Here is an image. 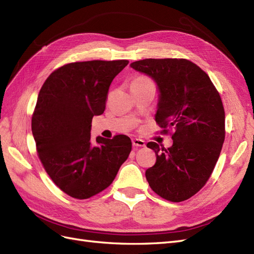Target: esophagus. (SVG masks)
<instances>
[{
  "label": "esophagus",
  "mask_w": 254,
  "mask_h": 254,
  "mask_svg": "<svg viewBox=\"0 0 254 254\" xmlns=\"http://www.w3.org/2000/svg\"><path fill=\"white\" fill-rule=\"evenodd\" d=\"M132 142H133V146H134V147H146L145 140L139 139V138H134V139L132 140Z\"/></svg>",
  "instance_id": "obj_1"
}]
</instances>
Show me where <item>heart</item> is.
Segmentation results:
<instances>
[{
	"label": "heart",
	"mask_w": 254,
	"mask_h": 254,
	"mask_svg": "<svg viewBox=\"0 0 254 254\" xmlns=\"http://www.w3.org/2000/svg\"><path fill=\"white\" fill-rule=\"evenodd\" d=\"M133 82H151L147 77H138L133 80Z\"/></svg>",
	"instance_id": "obj_1"
}]
</instances>
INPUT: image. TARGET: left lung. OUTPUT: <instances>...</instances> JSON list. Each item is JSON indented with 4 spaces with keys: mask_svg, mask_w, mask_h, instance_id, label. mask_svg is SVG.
<instances>
[{
    "mask_svg": "<svg viewBox=\"0 0 254 254\" xmlns=\"http://www.w3.org/2000/svg\"><path fill=\"white\" fill-rule=\"evenodd\" d=\"M131 67L151 77L159 89L155 121L174 128L173 146L147 144L157 155L146 171L151 189L167 200L183 201L205 186L225 138V115L209 76L186 59H145Z\"/></svg>",
    "mask_w": 254,
    "mask_h": 254,
    "instance_id": "left-lung-1",
    "label": "left lung"
}]
</instances>
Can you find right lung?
<instances>
[{
    "label": "right lung",
    "mask_w": 254,
    "mask_h": 254,
    "mask_svg": "<svg viewBox=\"0 0 254 254\" xmlns=\"http://www.w3.org/2000/svg\"><path fill=\"white\" fill-rule=\"evenodd\" d=\"M127 60L65 64L53 71L38 93L32 133L42 164L56 186L86 199L105 190L132 150L126 135L91 141L93 116L104 113L114 78Z\"/></svg>",
    "instance_id": "right-lung-1"
}]
</instances>
